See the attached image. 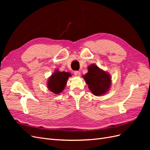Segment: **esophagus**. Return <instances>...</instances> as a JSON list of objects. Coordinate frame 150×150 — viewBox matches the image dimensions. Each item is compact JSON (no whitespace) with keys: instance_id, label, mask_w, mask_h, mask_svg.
<instances>
[{"instance_id":"esophagus-1","label":"esophagus","mask_w":150,"mask_h":150,"mask_svg":"<svg viewBox=\"0 0 150 150\" xmlns=\"http://www.w3.org/2000/svg\"><path fill=\"white\" fill-rule=\"evenodd\" d=\"M74 75H75V76H80V74H81V72H79V71H74Z\"/></svg>"}]
</instances>
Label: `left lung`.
Returning <instances> with one entry per match:
<instances>
[{"label": "left lung", "instance_id": "left-lung-1", "mask_svg": "<svg viewBox=\"0 0 150 150\" xmlns=\"http://www.w3.org/2000/svg\"><path fill=\"white\" fill-rule=\"evenodd\" d=\"M83 78L91 91L95 96H101L110 88L111 83L110 75L95 64H91L88 67V72L83 76Z\"/></svg>", "mask_w": 150, "mask_h": 150}]
</instances>
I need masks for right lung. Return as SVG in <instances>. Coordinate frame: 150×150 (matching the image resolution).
I'll list each match as a JSON object with an SVG mask.
<instances>
[{"mask_svg":"<svg viewBox=\"0 0 150 150\" xmlns=\"http://www.w3.org/2000/svg\"><path fill=\"white\" fill-rule=\"evenodd\" d=\"M71 74L66 72H60L56 70L48 79L47 88L56 94L61 93L64 90Z\"/></svg>","mask_w":150,"mask_h":150,"instance_id":"add662e5","label":"right lung"}]
</instances>
